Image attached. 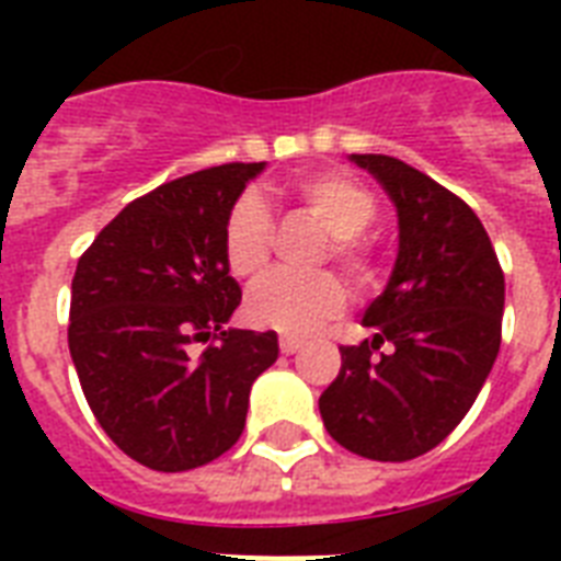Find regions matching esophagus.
I'll list each match as a JSON object with an SVG mask.
<instances>
[{
    "label": "esophagus",
    "instance_id": "34e87169",
    "mask_svg": "<svg viewBox=\"0 0 561 561\" xmlns=\"http://www.w3.org/2000/svg\"><path fill=\"white\" fill-rule=\"evenodd\" d=\"M279 350L285 355H294V352L302 350V337H297V334H279Z\"/></svg>",
    "mask_w": 561,
    "mask_h": 561
}]
</instances>
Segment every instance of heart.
<instances>
[{
	"instance_id": "b5f03b06",
	"label": "heart",
	"mask_w": 561,
	"mask_h": 561,
	"mask_svg": "<svg viewBox=\"0 0 561 561\" xmlns=\"http://www.w3.org/2000/svg\"><path fill=\"white\" fill-rule=\"evenodd\" d=\"M294 197L302 203L308 218L329 232L323 259L341 262L352 279L367 285L373 279V244L364 232L378 211L373 194L343 174L314 171L294 183ZM271 244L273 224L264 203L255 194L238 197L224 224V259L232 276L238 279L262 276L271 259ZM343 302H346V290L334 273H314V276L273 273L250 290L247 317L262 329L311 332L329 317L341 314Z\"/></svg>"
}]
</instances>
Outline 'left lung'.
<instances>
[{
  "instance_id": "left-lung-1",
  "label": "left lung",
  "mask_w": 561,
  "mask_h": 561,
  "mask_svg": "<svg viewBox=\"0 0 561 561\" xmlns=\"http://www.w3.org/2000/svg\"><path fill=\"white\" fill-rule=\"evenodd\" d=\"M350 160L390 194L399 255L360 320L369 337L341 346V373L320 396V416L352 454L404 462L460 425L492 373L504 271L480 218L457 194L396 157Z\"/></svg>"
}]
</instances>
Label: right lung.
<instances>
[{"label":"right lung","instance_id":"1","mask_svg":"<svg viewBox=\"0 0 561 561\" xmlns=\"http://www.w3.org/2000/svg\"><path fill=\"white\" fill-rule=\"evenodd\" d=\"M262 171L229 162L171 180L127 203L78 259L69 352L81 390L104 434L153 471L229 451L250 387L279 358L276 332L224 329L241 302L224 224ZM192 342L210 346L194 356Z\"/></svg>","mask_w":561,"mask_h":561}]
</instances>
